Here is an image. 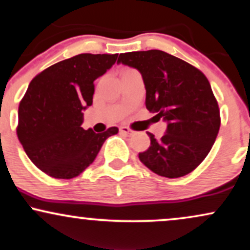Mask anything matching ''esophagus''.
<instances>
[{
    "label": "esophagus",
    "mask_w": 250,
    "mask_h": 250,
    "mask_svg": "<svg viewBox=\"0 0 250 250\" xmlns=\"http://www.w3.org/2000/svg\"><path fill=\"white\" fill-rule=\"evenodd\" d=\"M120 131L122 132V134H125V135H129V136H131V135H134V130H131L130 128H128V127H121L120 128Z\"/></svg>",
    "instance_id": "esophagus-1"
}]
</instances>
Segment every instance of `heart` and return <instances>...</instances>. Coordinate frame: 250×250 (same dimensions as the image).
Listing matches in <instances>:
<instances>
[{"instance_id": "heart-1", "label": "heart", "mask_w": 250, "mask_h": 250, "mask_svg": "<svg viewBox=\"0 0 250 250\" xmlns=\"http://www.w3.org/2000/svg\"><path fill=\"white\" fill-rule=\"evenodd\" d=\"M127 70H130V69H125V70H123V71H127Z\"/></svg>"}]
</instances>
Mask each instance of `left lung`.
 <instances>
[{"label": "left lung", "instance_id": "left-lung-1", "mask_svg": "<svg viewBox=\"0 0 250 250\" xmlns=\"http://www.w3.org/2000/svg\"><path fill=\"white\" fill-rule=\"evenodd\" d=\"M118 63L136 68L143 77L145 106L167 121L166 134L138 154L158 175L174 179L192 172L205 159L220 128V112L212 88L200 69L151 49L120 54Z\"/></svg>", "mask_w": 250, "mask_h": 250}]
</instances>
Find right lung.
Segmentation results:
<instances>
[{
  "label": "right lung",
  "mask_w": 250,
  "mask_h": 250,
  "mask_svg": "<svg viewBox=\"0 0 250 250\" xmlns=\"http://www.w3.org/2000/svg\"><path fill=\"white\" fill-rule=\"evenodd\" d=\"M118 54H80L50 65L31 81L18 108L17 136L31 162L55 179H72L93 163L104 142L119 132L82 128L94 84Z\"/></svg>",
  "instance_id": "add662e5"
}]
</instances>
